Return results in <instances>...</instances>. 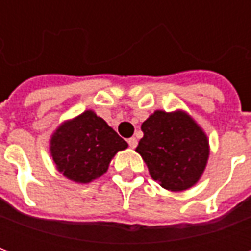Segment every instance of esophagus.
Here are the masks:
<instances>
[{
	"label": "esophagus",
	"instance_id": "esophagus-1",
	"mask_svg": "<svg viewBox=\"0 0 251 251\" xmlns=\"http://www.w3.org/2000/svg\"><path fill=\"white\" fill-rule=\"evenodd\" d=\"M127 144H129V147H130V148H136L137 147V140L134 138V137H131V138H129V140H127Z\"/></svg>",
	"mask_w": 251,
	"mask_h": 251
}]
</instances>
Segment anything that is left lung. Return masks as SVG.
<instances>
[{
  "instance_id": "left-lung-1",
  "label": "left lung",
  "mask_w": 251,
  "mask_h": 251,
  "mask_svg": "<svg viewBox=\"0 0 251 251\" xmlns=\"http://www.w3.org/2000/svg\"><path fill=\"white\" fill-rule=\"evenodd\" d=\"M141 130L144 137L136 151L153 180L169 191H184L199 180L210 151L207 137L189 115L157 110Z\"/></svg>"
}]
</instances>
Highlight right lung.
<instances>
[{"label": "right lung", "instance_id": "right-lung-1", "mask_svg": "<svg viewBox=\"0 0 251 251\" xmlns=\"http://www.w3.org/2000/svg\"><path fill=\"white\" fill-rule=\"evenodd\" d=\"M126 148L127 142L90 110L63 124L51 140L57 169L76 183H90L102 176L115 153Z\"/></svg>", "mask_w": 251, "mask_h": 251}]
</instances>
